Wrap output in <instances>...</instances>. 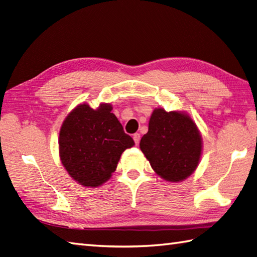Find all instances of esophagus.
Segmentation results:
<instances>
[{"mask_svg": "<svg viewBox=\"0 0 257 257\" xmlns=\"http://www.w3.org/2000/svg\"><path fill=\"white\" fill-rule=\"evenodd\" d=\"M133 138H134V140H135V144H136V145H139V143H140V134H138V133L135 134Z\"/></svg>", "mask_w": 257, "mask_h": 257, "instance_id": "esophagus-1", "label": "esophagus"}]
</instances>
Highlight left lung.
<instances>
[{
  "mask_svg": "<svg viewBox=\"0 0 257 257\" xmlns=\"http://www.w3.org/2000/svg\"><path fill=\"white\" fill-rule=\"evenodd\" d=\"M140 149L158 176L180 182L198 167L202 138L188 114L158 108L150 117L148 133L140 140Z\"/></svg>",
  "mask_w": 257,
  "mask_h": 257,
  "instance_id": "left-lung-1",
  "label": "left lung"
}]
</instances>
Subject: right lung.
<instances>
[{
    "label": "right lung",
    "instance_id": "right-lung-1",
    "mask_svg": "<svg viewBox=\"0 0 257 257\" xmlns=\"http://www.w3.org/2000/svg\"><path fill=\"white\" fill-rule=\"evenodd\" d=\"M109 103L92 109L80 103L59 133V157L69 176L84 187H99L110 179L121 154L135 145L124 134Z\"/></svg>",
    "mask_w": 257,
    "mask_h": 257
}]
</instances>
